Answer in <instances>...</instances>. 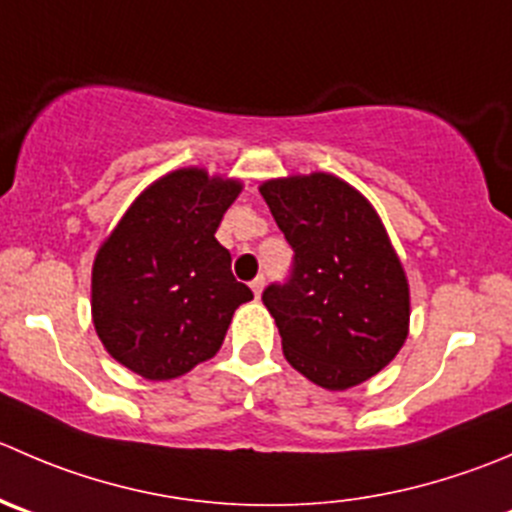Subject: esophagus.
<instances>
[{"mask_svg":"<svg viewBox=\"0 0 512 512\" xmlns=\"http://www.w3.org/2000/svg\"><path fill=\"white\" fill-rule=\"evenodd\" d=\"M250 287H252V292H255V297H260V295H262V290H265V277L257 275L255 280L250 282Z\"/></svg>","mask_w":512,"mask_h":512,"instance_id":"obj_1","label":"esophagus"}]
</instances>
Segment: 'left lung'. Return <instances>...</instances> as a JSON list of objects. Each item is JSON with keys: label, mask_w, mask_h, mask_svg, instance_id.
<instances>
[{"label": "left lung", "mask_w": 512, "mask_h": 512, "mask_svg": "<svg viewBox=\"0 0 512 512\" xmlns=\"http://www.w3.org/2000/svg\"><path fill=\"white\" fill-rule=\"evenodd\" d=\"M260 195L295 250L290 282L262 292L287 362L325 390L370 380L410 332L408 275L380 215L330 172L267 180Z\"/></svg>", "instance_id": "8db88e82"}]
</instances>
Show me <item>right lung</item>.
I'll use <instances>...</instances> for the list:
<instances>
[{
	"label": "right lung",
	"mask_w": 512,
	"mask_h": 512,
	"mask_svg": "<svg viewBox=\"0 0 512 512\" xmlns=\"http://www.w3.org/2000/svg\"><path fill=\"white\" fill-rule=\"evenodd\" d=\"M235 177L180 167L135 197L92 265V322L104 350L145 380H175L222 347L252 300L217 242Z\"/></svg>",
	"instance_id": "add662e5"
}]
</instances>
